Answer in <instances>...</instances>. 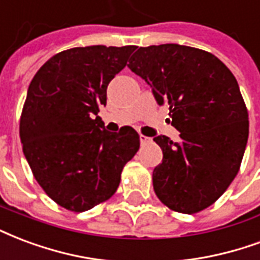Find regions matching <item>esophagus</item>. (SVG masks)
<instances>
[{"label":"esophagus","mask_w":260,"mask_h":260,"mask_svg":"<svg viewBox=\"0 0 260 260\" xmlns=\"http://www.w3.org/2000/svg\"><path fill=\"white\" fill-rule=\"evenodd\" d=\"M139 139H140V145H149L150 142H151V139H150V138H147V136H145V135H140Z\"/></svg>","instance_id":"1"}]
</instances>
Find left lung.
Segmentation results:
<instances>
[{"label":"left lung","instance_id":"1","mask_svg":"<svg viewBox=\"0 0 260 260\" xmlns=\"http://www.w3.org/2000/svg\"><path fill=\"white\" fill-rule=\"evenodd\" d=\"M131 70L153 89L180 140L157 136L162 162L153 171L159 201L180 213H197L222 196L240 171L247 146L248 110L237 80L218 57L178 44L140 47Z\"/></svg>","mask_w":260,"mask_h":260}]
</instances>
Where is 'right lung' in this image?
<instances>
[{
  "label": "right lung",
  "mask_w": 260,
  "mask_h": 260,
  "mask_svg": "<svg viewBox=\"0 0 260 260\" xmlns=\"http://www.w3.org/2000/svg\"><path fill=\"white\" fill-rule=\"evenodd\" d=\"M135 45H93L61 51L30 82L19 135L34 178L57 205L84 212L120 186L125 164L139 150L132 126L109 132L98 115L107 85Z\"/></svg>",
  "instance_id": "right-lung-1"
}]
</instances>
